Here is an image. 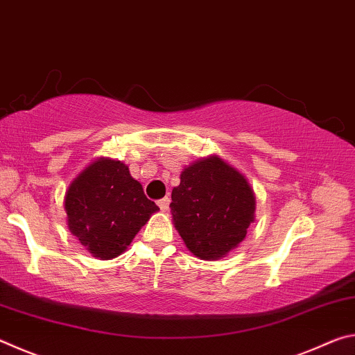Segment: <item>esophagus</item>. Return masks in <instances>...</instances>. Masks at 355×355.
Here are the masks:
<instances>
[{"instance_id":"34e87169","label":"esophagus","mask_w":355,"mask_h":355,"mask_svg":"<svg viewBox=\"0 0 355 355\" xmlns=\"http://www.w3.org/2000/svg\"><path fill=\"white\" fill-rule=\"evenodd\" d=\"M169 203H171V199H169V197H164V199L158 200V207L161 208V211H166V209L169 208Z\"/></svg>"}]
</instances>
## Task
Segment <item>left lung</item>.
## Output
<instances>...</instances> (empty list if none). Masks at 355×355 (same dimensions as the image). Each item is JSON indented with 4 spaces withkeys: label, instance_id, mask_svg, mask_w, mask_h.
<instances>
[{
    "label": "left lung",
    "instance_id": "left-lung-1",
    "mask_svg": "<svg viewBox=\"0 0 355 355\" xmlns=\"http://www.w3.org/2000/svg\"><path fill=\"white\" fill-rule=\"evenodd\" d=\"M254 211L248 180L218 156L186 167L172 191L173 224L186 248L202 260L235 249L254 222Z\"/></svg>",
    "mask_w": 355,
    "mask_h": 355
}]
</instances>
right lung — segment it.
Instances as JSON below:
<instances>
[{
	"label": "right lung",
	"mask_w": 355,
	"mask_h": 355,
	"mask_svg": "<svg viewBox=\"0 0 355 355\" xmlns=\"http://www.w3.org/2000/svg\"><path fill=\"white\" fill-rule=\"evenodd\" d=\"M158 209L128 167L114 159L95 161L65 194L69 230L101 260L122 254Z\"/></svg>",
	"instance_id": "obj_1"
}]
</instances>
